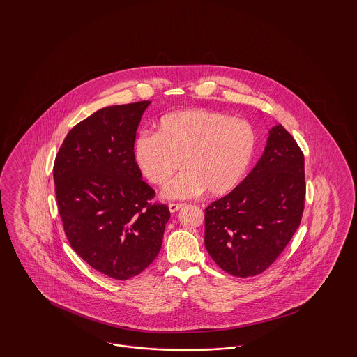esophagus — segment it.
<instances>
[{
	"instance_id": "34e87169",
	"label": "esophagus",
	"mask_w": 357,
	"mask_h": 357,
	"mask_svg": "<svg viewBox=\"0 0 357 357\" xmlns=\"http://www.w3.org/2000/svg\"><path fill=\"white\" fill-rule=\"evenodd\" d=\"M185 204H169V210L171 213H176L179 208H182Z\"/></svg>"
}]
</instances>
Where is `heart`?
I'll return each mask as SVG.
<instances>
[{"label": "heart", "instance_id": "1", "mask_svg": "<svg viewBox=\"0 0 357 357\" xmlns=\"http://www.w3.org/2000/svg\"><path fill=\"white\" fill-rule=\"evenodd\" d=\"M255 131L248 120L194 108L171 112L156 124V132H140L134 142V159L142 174L156 186H166L170 199L202 194L218 197L237 186L255 150Z\"/></svg>", "mask_w": 357, "mask_h": 357}]
</instances>
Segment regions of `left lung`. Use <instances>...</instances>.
Instances as JSON below:
<instances>
[{"label": "left lung", "mask_w": 357, "mask_h": 357, "mask_svg": "<svg viewBox=\"0 0 357 357\" xmlns=\"http://www.w3.org/2000/svg\"><path fill=\"white\" fill-rule=\"evenodd\" d=\"M305 187L304 153L277 124L255 169L204 210V246L222 271L242 278L265 272L300 226Z\"/></svg>", "instance_id": "left-lung-1"}]
</instances>
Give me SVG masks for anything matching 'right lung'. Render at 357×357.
<instances>
[{
    "label": "right lung",
    "mask_w": 357,
    "mask_h": 357,
    "mask_svg": "<svg viewBox=\"0 0 357 357\" xmlns=\"http://www.w3.org/2000/svg\"><path fill=\"white\" fill-rule=\"evenodd\" d=\"M150 102L105 107L76 124L54 159L59 214L70 248L114 280L143 272L162 248L170 211L151 204L134 159L136 130Z\"/></svg>",
    "instance_id": "obj_1"
}]
</instances>
